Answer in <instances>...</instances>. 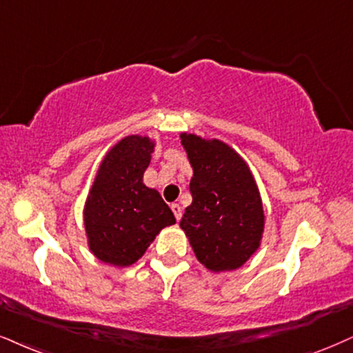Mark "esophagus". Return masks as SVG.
<instances>
[{"mask_svg":"<svg viewBox=\"0 0 353 353\" xmlns=\"http://www.w3.org/2000/svg\"><path fill=\"white\" fill-rule=\"evenodd\" d=\"M170 208H172V211H173V214H175L176 221H180V219H181V206H180V204L173 203Z\"/></svg>","mask_w":353,"mask_h":353,"instance_id":"esophagus-1","label":"esophagus"}]
</instances>
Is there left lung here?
Listing matches in <instances>:
<instances>
[{
    "instance_id": "8db88e82",
    "label": "left lung",
    "mask_w": 353,
    "mask_h": 353,
    "mask_svg": "<svg viewBox=\"0 0 353 353\" xmlns=\"http://www.w3.org/2000/svg\"><path fill=\"white\" fill-rule=\"evenodd\" d=\"M181 145L193 168V201L180 228L198 262L214 273L241 268L263 239L262 196L249 165L219 139L181 132Z\"/></svg>"
}]
</instances>
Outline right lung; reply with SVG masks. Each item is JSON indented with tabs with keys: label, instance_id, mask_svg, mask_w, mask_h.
<instances>
[{
	"label": "right lung",
	"instance_id": "obj_1",
	"mask_svg": "<svg viewBox=\"0 0 353 353\" xmlns=\"http://www.w3.org/2000/svg\"><path fill=\"white\" fill-rule=\"evenodd\" d=\"M154 149L150 137L125 136L99 163L83 223L88 249L103 263L117 268L136 263L160 230L176 223L159 191L143 183Z\"/></svg>",
	"mask_w": 353,
	"mask_h": 353
}]
</instances>
